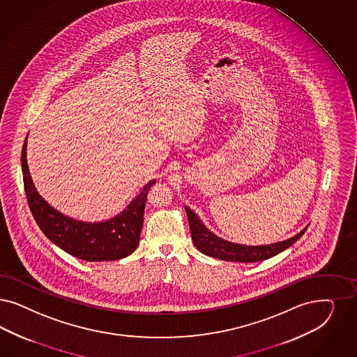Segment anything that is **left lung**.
I'll use <instances>...</instances> for the list:
<instances>
[{
  "mask_svg": "<svg viewBox=\"0 0 357 357\" xmlns=\"http://www.w3.org/2000/svg\"><path fill=\"white\" fill-rule=\"evenodd\" d=\"M187 219L190 224V231L192 241L202 253L215 257V259H222V261H234V262H257L264 259H271L277 256L278 253L287 249L289 246L293 245L295 241H298L302 234L306 232L307 227L301 231L299 234H295L294 237H290L284 241L274 243L269 245L249 246L234 244L225 241L216 234L209 232L204 227V224L200 222L197 213L192 212L188 207H185Z\"/></svg>",
  "mask_w": 357,
  "mask_h": 357,
  "instance_id": "1",
  "label": "left lung"
}]
</instances>
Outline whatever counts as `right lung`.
<instances>
[{
	"instance_id": "add662e5",
	"label": "right lung",
	"mask_w": 357,
	"mask_h": 357,
	"mask_svg": "<svg viewBox=\"0 0 357 357\" xmlns=\"http://www.w3.org/2000/svg\"><path fill=\"white\" fill-rule=\"evenodd\" d=\"M26 145L27 137L21 153L26 197L42 232L68 255L89 262L116 261L132 255L139 241L146 197L155 181L149 182L128 208L108 222H79L52 208L38 194L27 167Z\"/></svg>"
}]
</instances>
